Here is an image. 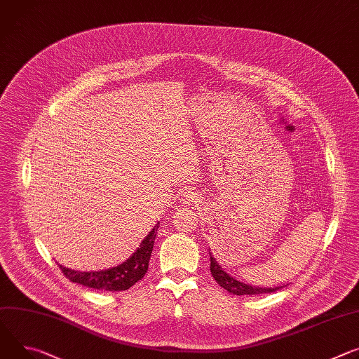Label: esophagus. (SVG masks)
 Instances as JSON below:
<instances>
[{"label":"esophagus","mask_w":359,"mask_h":359,"mask_svg":"<svg viewBox=\"0 0 359 359\" xmlns=\"http://www.w3.org/2000/svg\"><path fill=\"white\" fill-rule=\"evenodd\" d=\"M196 202H198V196L193 191H187V193L183 194V198H182V205L183 206H189V205H193Z\"/></svg>","instance_id":"obj_1"}]
</instances>
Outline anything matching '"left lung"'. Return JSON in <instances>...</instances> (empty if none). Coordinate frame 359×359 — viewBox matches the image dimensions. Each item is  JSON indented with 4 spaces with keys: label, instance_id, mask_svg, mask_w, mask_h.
<instances>
[{
    "label": "left lung",
    "instance_id": "left-lung-1",
    "mask_svg": "<svg viewBox=\"0 0 359 359\" xmlns=\"http://www.w3.org/2000/svg\"><path fill=\"white\" fill-rule=\"evenodd\" d=\"M210 272L215 280L229 293H233V295H259V293H271L275 292L283 286H275V287H260V286H253L249 283H243L229 273H226L222 266L216 262V259L210 253Z\"/></svg>",
    "mask_w": 359,
    "mask_h": 359
}]
</instances>
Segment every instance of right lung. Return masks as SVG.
<instances>
[{"mask_svg": "<svg viewBox=\"0 0 359 359\" xmlns=\"http://www.w3.org/2000/svg\"><path fill=\"white\" fill-rule=\"evenodd\" d=\"M158 224L160 223H156V226L142 241L140 246L132 256L114 268L94 271V272H80V271L69 269L62 265H58V266L61 272L66 275V278L74 283H80L83 286L93 287L97 290H109V292L126 290L128 287H132L140 279H143V276L146 275L149 269V260L151 256Z\"/></svg>", "mask_w": 359, "mask_h": 359, "instance_id": "obj_1", "label": "right lung"}]
</instances>
